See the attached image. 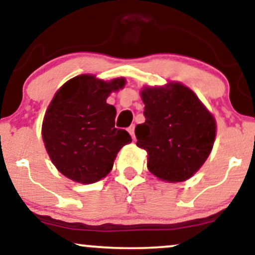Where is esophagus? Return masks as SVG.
<instances>
[{
  "label": "esophagus",
  "mask_w": 255,
  "mask_h": 255,
  "mask_svg": "<svg viewBox=\"0 0 255 255\" xmlns=\"http://www.w3.org/2000/svg\"><path fill=\"white\" fill-rule=\"evenodd\" d=\"M134 129H135V126H134V125H131L130 127H128V131H129V134L131 135V137H133V139L135 137V135H134Z\"/></svg>",
  "instance_id": "34e87169"
}]
</instances>
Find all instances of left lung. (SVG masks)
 Here are the masks:
<instances>
[{
	"label": "left lung",
	"mask_w": 255,
	"mask_h": 255,
	"mask_svg": "<svg viewBox=\"0 0 255 255\" xmlns=\"http://www.w3.org/2000/svg\"><path fill=\"white\" fill-rule=\"evenodd\" d=\"M145 122L135 127L136 145L147 152L154 176L181 182L199 170L212 150L216 122L195 93L181 84L146 87Z\"/></svg>",
	"instance_id": "left-lung-1"
}]
</instances>
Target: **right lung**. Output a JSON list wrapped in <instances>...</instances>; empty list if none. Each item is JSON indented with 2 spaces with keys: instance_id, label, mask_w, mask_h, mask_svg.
<instances>
[{
  "instance_id": "obj_1",
  "label": "right lung",
  "mask_w": 255,
  "mask_h": 255,
  "mask_svg": "<svg viewBox=\"0 0 255 255\" xmlns=\"http://www.w3.org/2000/svg\"><path fill=\"white\" fill-rule=\"evenodd\" d=\"M124 79L105 83L79 75L57 91L43 121V141L61 174L93 183L109 174L118 152L129 144L127 130L115 128L116 109L107 103Z\"/></svg>"
}]
</instances>
